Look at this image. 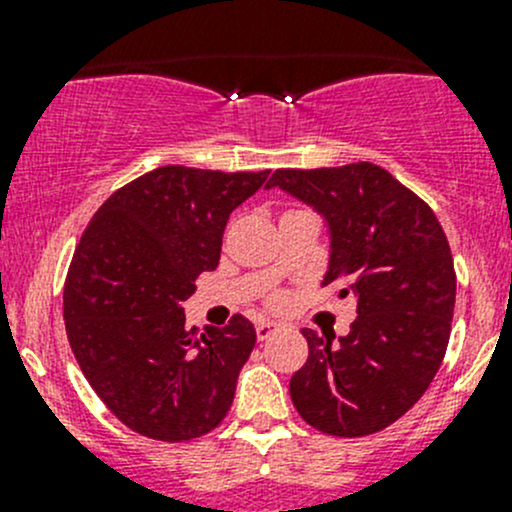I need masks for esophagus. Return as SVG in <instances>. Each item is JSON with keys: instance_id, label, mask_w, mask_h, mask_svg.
I'll list each match as a JSON object with an SVG mask.
<instances>
[{"instance_id": "obj_1", "label": "esophagus", "mask_w": 512, "mask_h": 512, "mask_svg": "<svg viewBox=\"0 0 512 512\" xmlns=\"http://www.w3.org/2000/svg\"><path fill=\"white\" fill-rule=\"evenodd\" d=\"M277 324L275 322H270V319H260V322L255 324V332H257V339H260V342H265V339H270L272 334L277 332Z\"/></svg>"}]
</instances>
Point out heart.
Here are the masks:
<instances>
[{
	"mask_svg": "<svg viewBox=\"0 0 512 512\" xmlns=\"http://www.w3.org/2000/svg\"><path fill=\"white\" fill-rule=\"evenodd\" d=\"M272 304H275V307H282V304H285V297H282V294H275V297H272Z\"/></svg>",
	"mask_w": 512,
	"mask_h": 512,
	"instance_id": "b5f03b06",
	"label": "heart"
}]
</instances>
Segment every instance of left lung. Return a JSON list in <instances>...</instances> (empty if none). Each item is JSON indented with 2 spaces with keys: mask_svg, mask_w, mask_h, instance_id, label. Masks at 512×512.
Masks as SVG:
<instances>
[{
  "mask_svg": "<svg viewBox=\"0 0 512 512\" xmlns=\"http://www.w3.org/2000/svg\"><path fill=\"white\" fill-rule=\"evenodd\" d=\"M314 205L332 230L324 287L354 294L339 347L302 329L309 356L289 381L294 409L317 431L371 436L399 421L436 376L456 307L446 232L414 190L376 163L280 168L270 183Z\"/></svg>",
  "mask_w": 512,
  "mask_h": 512,
  "instance_id": "8db88e82",
  "label": "left lung"
}]
</instances>
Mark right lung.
Instances as JSON below:
<instances>
[{"label":"right lung","mask_w":512,"mask_h":512,"mask_svg":"<svg viewBox=\"0 0 512 512\" xmlns=\"http://www.w3.org/2000/svg\"><path fill=\"white\" fill-rule=\"evenodd\" d=\"M270 170L163 165L118 188L86 225L64 282L71 352L98 399L153 441L205 436L230 411L257 334L242 314L205 334L183 302L220 262L223 230Z\"/></svg>","instance_id":"add662e5"}]
</instances>
